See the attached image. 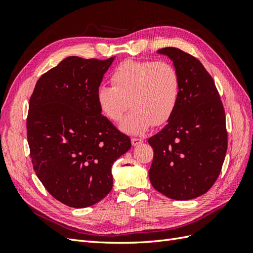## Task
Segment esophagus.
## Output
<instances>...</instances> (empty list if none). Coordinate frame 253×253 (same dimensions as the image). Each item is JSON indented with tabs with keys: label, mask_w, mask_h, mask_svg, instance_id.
<instances>
[{
	"label": "esophagus",
	"mask_w": 253,
	"mask_h": 253,
	"mask_svg": "<svg viewBox=\"0 0 253 253\" xmlns=\"http://www.w3.org/2000/svg\"><path fill=\"white\" fill-rule=\"evenodd\" d=\"M131 140H132V144L134 145V147H135V145H138V144L143 142V140L141 138H132Z\"/></svg>",
	"instance_id": "34e87169"
}]
</instances>
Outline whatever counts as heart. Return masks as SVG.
Wrapping results in <instances>:
<instances>
[{
  "instance_id": "b5f03b06",
  "label": "heart",
  "mask_w": 253,
  "mask_h": 253,
  "mask_svg": "<svg viewBox=\"0 0 253 253\" xmlns=\"http://www.w3.org/2000/svg\"><path fill=\"white\" fill-rule=\"evenodd\" d=\"M111 82L113 86L97 89L98 108L109 120L120 122L131 106L121 126L126 133L140 135L153 125L163 126L177 108L180 77L169 62L126 60L113 72Z\"/></svg>"
}]
</instances>
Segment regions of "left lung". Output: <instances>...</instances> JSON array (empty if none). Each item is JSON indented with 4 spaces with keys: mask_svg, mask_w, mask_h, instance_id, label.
<instances>
[{
    "mask_svg": "<svg viewBox=\"0 0 253 253\" xmlns=\"http://www.w3.org/2000/svg\"><path fill=\"white\" fill-rule=\"evenodd\" d=\"M158 52L178 71L180 95L169 124L148 140L154 151L149 177L158 192L188 201L205 194L220 173L228 145L225 110L200 60L176 47Z\"/></svg>",
    "mask_w": 253,
    "mask_h": 253,
    "instance_id": "left-lung-1",
    "label": "left lung"
}]
</instances>
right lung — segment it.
Wrapping results in <instances>:
<instances>
[{
    "instance_id": "right-lung-1",
    "label": "right lung",
    "mask_w": 253,
    "mask_h": 253,
    "mask_svg": "<svg viewBox=\"0 0 253 253\" xmlns=\"http://www.w3.org/2000/svg\"><path fill=\"white\" fill-rule=\"evenodd\" d=\"M114 59L67 57L41 76L29 99L34 170L52 197L73 208L93 206L111 192L112 166L131 148L96 100Z\"/></svg>"
}]
</instances>
